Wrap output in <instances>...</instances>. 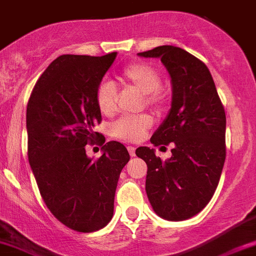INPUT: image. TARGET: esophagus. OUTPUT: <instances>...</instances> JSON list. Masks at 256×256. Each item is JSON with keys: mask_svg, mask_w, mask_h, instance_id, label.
Listing matches in <instances>:
<instances>
[{"mask_svg": "<svg viewBox=\"0 0 256 256\" xmlns=\"http://www.w3.org/2000/svg\"><path fill=\"white\" fill-rule=\"evenodd\" d=\"M126 148H128V152H130V156L132 157L136 156V147L134 146H128Z\"/></svg>", "mask_w": 256, "mask_h": 256, "instance_id": "1", "label": "esophagus"}]
</instances>
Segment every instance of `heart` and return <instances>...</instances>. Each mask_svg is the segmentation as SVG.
I'll list each match as a JSON object with an SVG mask.
<instances>
[{
	"instance_id": "b5f03b06",
	"label": "heart",
	"mask_w": 256,
	"mask_h": 256,
	"mask_svg": "<svg viewBox=\"0 0 256 256\" xmlns=\"http://www.w3.org/2000/svg\"><path fill=\"white\" fill-rule=\"evenodd\" d=\"M122 78L126 85L144 94V104L154 110H161L168 102V95L161 88V74L147 63L136 62L124 67ZM116 88L109 80H102L96 88V105L104 116H112L116 106ZM152 120L147 114L138 116H122L112 126V134L128 142L140 140L144 137Z\"/></svg>"
}]
</instances>
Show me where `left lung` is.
Instances as JSON below:
<instances>
[{"instance_id": "obj_1", "label": "left lung", "mask_w": 256, "mask_h": 256, "mask_svg": "<svg viewBox=\"0 0 256 256\" xmlns=\"http://www.w3.org/2000/svg\"><path fill=\"white\" fill-rule=\"evenodd\" d=\"M160 58L172 82L168 118L151 137L154 146L171 144V157L161 160L154 148L136 154L147 164L146 193L157 214L184 221L200 212L214 194L226 158V114L207 66L172 46L138 53Z\"/></svg>"}]
</instances>
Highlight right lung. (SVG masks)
I'll list each match as a JSON object with an SVG mask.
<instances>
[{"mask_svg":"<svg viewBox=\"0 0 256 256\" xmlns=\"http://www.w3.org/2000/svg\"><path fill=\"white\" fill-rule=\"evenodd\" d=\"M60 56L35 84L26 108L28 157L44 203L64 226L94 232L110 222L120 171L130 161L116 140L95 132L102 122L96 88L116 57ZM104 154L94 160L84 146Z\"/></svg>","mask_w":256,"mask_h":256,"instance_id":"right-lung-1","label":"right lung"}]
</instances>
